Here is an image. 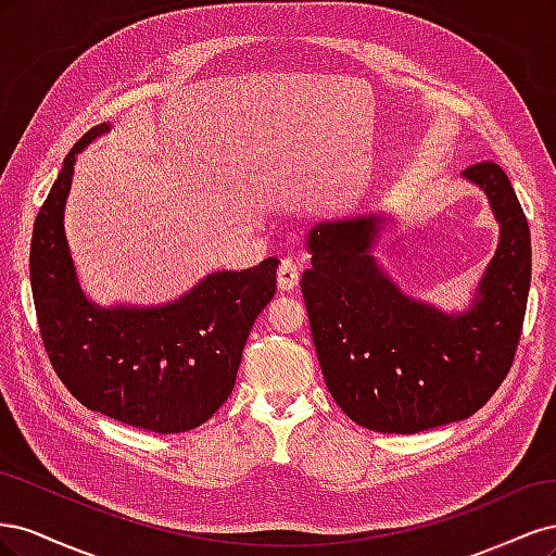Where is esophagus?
<instances>
[{
    "instance_id": "esophagus-1",
    "label": "esophagus",
    "mask_w": 556,
    "mask_h": 556,
    "mask_svg": "<svg viewBox=\"0 0 556 556\" xmlns=\"http://www.w3.org/2000/svg\"><path fill=\"white\" fill-rule=\"evenodd\" d=\"M278 288L280 292H292L296 290L299 285V268H296V262L294 260H282L280 266H278Z\"/></svg>"
}]
</instances>
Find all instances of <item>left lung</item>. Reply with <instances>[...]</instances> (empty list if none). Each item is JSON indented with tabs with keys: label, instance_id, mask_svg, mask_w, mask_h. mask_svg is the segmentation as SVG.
Wrapping results in <instances>:
<instances>
[{
	"label": "left lung",
	"instance_id": "left-lung-1",
	"mask_svg": "<svg viewBox=\"0 0 556 556\" xmlns=\"http://www.w3.org/2000/svg\"><path fill=\"white\" fill-rule=\"evenodd\" d=\"M490 201L498 245L464 311L403 292L374 255L390 220L366 213L317 223L301 276L313 343L341 410L380 433H417L478 413L508 376L527 313L531 233L494 162L462 172Z\"/></svg>",
	"mask_w": 556,
	"mask_h": 556
}]
</instances>
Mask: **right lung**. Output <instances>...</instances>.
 <instances>
[{
	"instance_id": "right-lung-1",
	"label": "right lung",
	"mask_w": 556,
	"mask_h": 556,
	"mask_svg": "<svg viewBox=\"0 0 556 556\" xmlns=\"http://www.w3.org/2000/svg\"><path fill=\"white\" fill-rule=\"evenodd\" d=\"M111 131L92 127L37 215L29 280L46 352L83 406L155 433L190 431L223 406L237 382L248 333L276 294L278 260L213 271L160 306H99L83 292L64 233L78 153Z\"/></svg>"
}]
</instances>
